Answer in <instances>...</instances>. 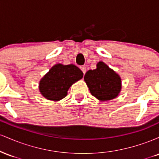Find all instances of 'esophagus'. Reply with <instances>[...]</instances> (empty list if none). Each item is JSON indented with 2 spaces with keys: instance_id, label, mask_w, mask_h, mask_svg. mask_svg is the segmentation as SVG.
I'll return each instance as SVG.
<instances>
[{
  "instance_id": "1",
  "label": "esophagus",
  "mask_w": 159,
  "mask_h": 159,
  "mask_svg": "<svg viewBox=\"0 0 159 159\" xmlns=\"http://www.w3.org/2000/svg\"><path fill=\"white\" fill-rule=\"evenodd\" d=\"M80 69H81V71H82V72H83V73L85 74V72H86V69H87V68H86L85 66H81L80 67Z\"/></svg>"
}]
</instances>
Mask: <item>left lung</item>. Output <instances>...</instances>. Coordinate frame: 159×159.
<instances>
[{
	"label": "left lung",
	"mask_w": 159,
	"mask_h": 159,
	"mask_svg": "<svg viewBox=\"0 0 159 159\" xmlns=\"http://www.w3.org/2000/svg\"><path fill=\"white\" fill-rule=\"evenodd\" d=\"M84 79L91 94L102 102L116 98L122 89L120 76L102 61L97 63L96 69L87 71Z\"/></svg>",
	"instance_id": "1"
}]
</instances>
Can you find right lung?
<instances>
[{
	"instance_id": "add662e5",
	"label": "right lung",
	"mask_w": 159,
	"mask_h": 159,
	"mask_svg": "<svg viewBox=\"0 0 159 159\" xmlns=\"http://www.w3.org/2000/svg\"><path fill=\"white\" fill-rule=\"evenodd\" d=\"M83 72L73 64L57 63L53 66L39 84V90L43 97L57 102L67 96L69 87L83 78Z\"/></svg>"
}]
</instances>
